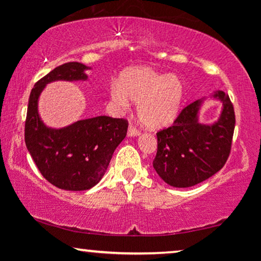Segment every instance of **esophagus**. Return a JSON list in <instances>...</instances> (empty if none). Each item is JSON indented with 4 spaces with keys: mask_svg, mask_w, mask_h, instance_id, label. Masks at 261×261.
<instances>
[{
    "mask_svg": "<svg viewBox=\"0 0 261 261\" xmlns=\"http://www.w3.org/2000/svg\"><path fill=\"white\" fill-rule=\"evenodd\" d=\"M127 135L128 136H137V135H140V130L135 125H130L127 130Z\"/></svg>",
    "mask_w": 261,
    "mask_h": 261,
    "instance_id": "1",
    "label": "esophagus"
}]
</instances>
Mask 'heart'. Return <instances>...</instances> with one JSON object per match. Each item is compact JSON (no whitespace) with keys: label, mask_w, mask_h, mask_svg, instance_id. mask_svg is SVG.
<instances>
[{"label":"heart","mask_w":261,"mask_h":261,"mask_svg":"<svg viewBox=\"0 0 261 261\" xmlns=\"http://www.w3.org/2000/svg\"><path fill=\"white\" fill-rule=\"evenodd\" d=\"M184 88L176 76H166L149 67L130 68L113 86L112 98L118 106L128 107V100L139 104L140 121L148 128L168 126L180 109Z\"/></svg>","instance_id":"obj_1"}]
</instances>
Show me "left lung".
Instances as JSON below:
<instances>
[{
	"label": "left lung",
	"instance_id": "8db88e82",
	"mask_svg": "<svg viewBox=\"0 0 261 261\" xmlns=\"http://www.w3.org/2000/svg\"><path fill=\"white\" fill-rule=\"evenodd\" d=\"M216 97L223 101L222 115L216 124L197 122L196 100L179 113L173 125L157 131L153 168L167 184L194 187L226 164L232 148L236 114L228 94L218 92Z\"/></svg>",
	"mask_w": 261,
	"mask_h": 261
}]
</instances>
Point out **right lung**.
I'll return each instance as SVG.
<instances>
[{
	"instance_id": "add662e5",
	"label": "right lung",
	"mask_w": 261,
	"mask_h": 261,
	"mask_svg": "<svg viewBox=\"0 0 261 261\" xmlns=\"http://www.w3.org/2000/svg\"><path fill=\"white\" fill-rule=\"evenodd\" d=\"M86 68L80 62H67L45 74L33 87L27 110V148L41 175L65 190H88L94 187L103 178L114 151L127 133L126 119L110 116L86 119L61 130H50L40 121L37 104L45 83L85 80Z\"/></svg>"
}]
</instances>
